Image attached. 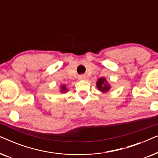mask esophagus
Returning <instances> with one entry per match:
<instances>
[{"label":"esophagus","mask_w":158,"mask_h":158,"mask_svg":"<svg viewBox=\"0 0 158 158\" xmlns=\"http://www.w3.org/2000/svg\"><path fill=\"white\" fill-rule=\"evenodd\" d=\"M78 78H79V80H86V77L85 76V75H81L78 77Z\"/></svg>","instance_id":"obj_1"}]
</instances>
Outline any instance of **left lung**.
<instances>
[{
    "instance_id": "obj_1",
    "label": "left lung",
    "mask_w": 158,
    "mask_h": 158,
    "mask_svg": "<svg viewBox=\"0 0 158 158\" xmlns=\"http://www.w3.org/2000/svg\"><path fill=\"white\" fill-rule=\"evenodd\" d=\"M96 87L101 93H106L111 89V85L108 83L105 77H101L96 82Z\"/></svg>"
}]
</instances>
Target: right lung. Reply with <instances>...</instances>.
Segmentation results:
<instances>
[{
	"label": "right lung",
	"instance_id": "right-lung-1",
	"mask_svg": "<svg viewBox=\"0 0 158 158\" xmlns=\"http://www.w3.org/2000/svg\"><path fill=\"white\" fill-rule=\"evenodd\" d=\"M60 91L61 93H64V94H65V93L68 92V88H67V85H61L60 87Z\"/></svg>",
	"mask_w": 158,
	"mask_h": 158
}]
</instances>
